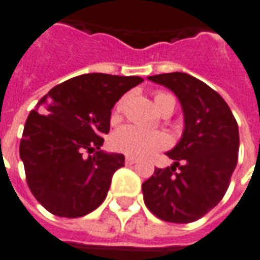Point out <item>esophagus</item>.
I'll return each mask as SVG.
<instances>
[{
    "mask_svg": "<svg viewBox=\"0 0 260 260\" xmlns=\"http://www.w3.org/2000/svg\"><path fill=\"white\" fill-rule=\"evenodd\" d=\"M138 159H135V158H132V156H126V159H125V164L126 165H134V164H137Z\"/></svg>",
    "mask_w": 260,
    "mask_h": 260,
    "instance_id": "34e87169",
    "label": "esophagus"
}]
</instances>
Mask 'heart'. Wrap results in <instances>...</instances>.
Instances as JSON below:
<instances>
[{"label":"heart","mask_w":260,"mask_h":260,"mask_svg":"<svg viewBox=\"0 0 260 260\" xmlns=\"http://www.w3.org/2000/svg\"><path fill=\"white\" fill-rule=\"evenodd\" d=\"M168 101L175 102L174 96L165 92H156L155 95V104L159 108V111ZM123 104H125V96L118 101L115 114H119L122 111ZM111 142L118 152L129 155L132 158H146L167 148L169 145V138L165 132L160 131L144 129L137 125H125L112 135Z\"/></svg>","instance_id":"obj_1"}]
</instances>
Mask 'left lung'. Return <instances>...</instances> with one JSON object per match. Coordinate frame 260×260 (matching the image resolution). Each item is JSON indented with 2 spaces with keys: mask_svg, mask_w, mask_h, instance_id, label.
<instances>
[{
  "mask_svg": "<svg viewBox=\"0 0 260 260\" xmlns=\"http://www.w3.org/2000/svg\"><path fill=\"white\" fill-rule=\"evenodd\" d=\"M148 79L178 96L185 128L181 141L167 152L174 165L155 168L142 183L145 205L165 222H195L215 208L229 188L238 164V122L225 100L192 75L171 72Z\"/></svg>",
  "mask_w": 260,
  "mask_h": 260,
  "instance_id": "left-lung-1",
  "label": "left lung"
}]
</instances>
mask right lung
<instances>
[{"label":"right lung","mask_w":260,"mask_h":260,"mask_svg":"<svg viewBox=\"0 0 260 260\" xmlns=\"http://www.w3.org/2000/svg\"><path fill=\"white\" fill-rule=\"evenodd\" d=\"M142 81L84 74L54 86L29 112L19 156L29 189L47 211L79 218L105 201L125 156L101 151L102 137L109 132L116 101Z\"/></svg>","instance_id":"obj_1"}]
</instances>
